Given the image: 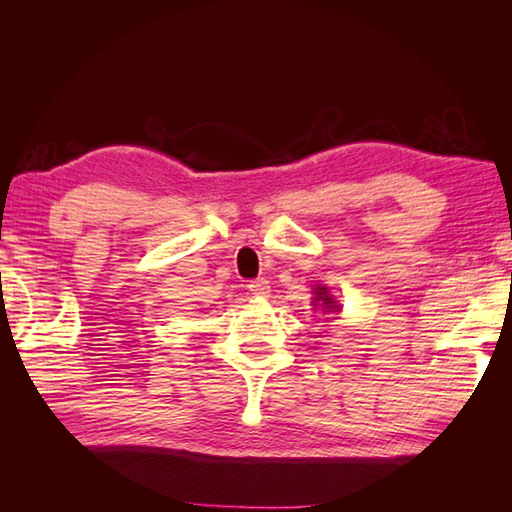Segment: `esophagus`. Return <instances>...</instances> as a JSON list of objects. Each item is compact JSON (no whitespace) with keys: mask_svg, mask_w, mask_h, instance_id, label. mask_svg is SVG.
<instances>
[{"mask_svg":"<svg viewBox=\"0 0 512 512\" xmlns=\"http://www.w3.org/2000/svg\"><path fill=\"white\" fill-rule=\"evenodd\" d=\"M248 290H250V295H255V297H268V292H270L268 279L266 277H259L255 281H250Z\"/></svg>","mask_w":512,"mask_h":512,"instance_id":"obj_1","label":"esophagus"}]
</instances>
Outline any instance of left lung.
I'll return each instance as SVG.
<instances>
[{"instance_id":"obj_1","label":"left lung","mask_w":512,"mask_h":512,"mask_svg":"<svg viewBox=\"0 0 512 512\" xmlns=\"http://www.w3.org/2000/svg\"><path fill=\"white\" fill-rule=\"evenodd\" d=\"M314 301H321V308H323L325 312H339V310H341V306L332 299L330 290L325 288V286H317V288H314ZM314 306H317V303H314Z\"/></svg>"}]
</instances>
